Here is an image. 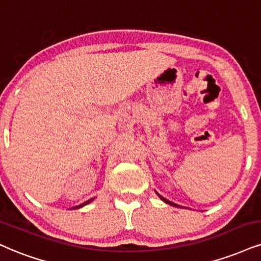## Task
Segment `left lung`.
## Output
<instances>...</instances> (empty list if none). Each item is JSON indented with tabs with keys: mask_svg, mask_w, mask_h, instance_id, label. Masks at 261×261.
<instances>
[{
	"mask_svg": "<svg viewBox=\"0 0 261 261\" xmlns=\"http://www.w3.org/2000/svg\"><path fill=\"white\" fill-rule=\"evenodd\" d=\"M156 194H157V195H159V197H160L161 199H162V201H163V202H166V203H168V204H170V205H173V207H180V205H179V204H176V203H173V202H170V201H169V199H166L165 197H162V196H161V195L159 194V192H156Z\"/></svg>",
	"mask_w": 261,
	"mask_h": 261,
	"instance_id": "1",
	"label": "left lung"
}]
</instances>
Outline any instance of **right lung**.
Listing matches in <instances>:
<instances>
[{"instance_id": "right-lung-1", "label": "right lung", "mask_w": 261, "mask_h": 261, "mask_svg": "<svg viewBox=\"0 0 261 261\" xmlns=\"http://www.w3.org/2000/svg\"><path fill=\"white\" fill-rule=\"evenodd\" d=\"M93 199H94V198H91V199H88V201L83 202V203H82V204H80V205H76V207H73V208H71V209H77V208H81V207H83V205H86V204L91 203V202L93 201Z\"/></svg>"}]
</instances>
